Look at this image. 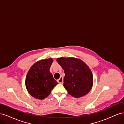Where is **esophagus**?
<instances>
[{
  "label": "esophagus",
  "mask_w": 124,
  "mask_h": 124,
  "mask_svg": "<svg viewBox=\"0 0 124 124\" xmlns=\"http://www.w3.org/2000/svg\"><path fill=\"white\" fill-rule=\"evenodd\" d=\"M57 82L59 84H63V78L61 77L58 80H57Z\"/></svg>",
  "instance_id": "obj_1"
}]
</instances>
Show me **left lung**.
Here are the masks:
<instances>
[{"label": "left lung", "instance_id": "8db88e82", "mask_svg": "<svg viewBox=\"0 0 124 124\" xmlns=\"http://www.w3.org/2000/svg\"><path fill=\"white\" fill-rule=\"evenodd\" d=\"M64 70L63 86L74 98L84 96L93 85V76L89 67L80 59L61 57L56 59Z\"/></svg>", "mask_w": 124, "mask_h": 124}]
</instances>
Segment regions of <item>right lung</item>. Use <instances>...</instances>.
<instances>
[{"label":"right lung","instance_id":"right-lung-1","mask_svg":"<svg viewBox=\"0 0 124 124\" xmlns=\"http://www.w3.org/2000/svg\"><path fill=\"white\" fill-rule=\"evenodd\" d=\"M53 62L52 58L40 60L31 67L26 75V89L29 94L36 99L46 98L58 84L50 72Z\"/></svg>","mask_w":124,"mask_h":124}]
</instances>
